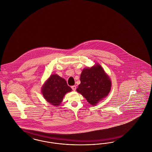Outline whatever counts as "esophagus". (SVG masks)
<instances>
[{"label": "esophagus", "mask_w": 152, "mask_h": 152, "mask_svg": "<svg viewBox=\"0 0 152 152\" xmlns=\"http://www.w3.org/2000/svg\"><path fill=\"white\" fill-rule=\"evenodd\" d=\"M71 88L72 89L73 91H76V87L75 86H73L71 87Z\"/></svg>", "instance_id": "esophagus-1"}]
</instances>
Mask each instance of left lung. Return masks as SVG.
I'll list each match as a JSON object with an SVG mask.
<instances>
[{"label":"left lung","instance_id":"left-lung-1","mask_svg":"<svg viewBox=\"0 0 152 152\" xmlns=\"http://www.w3.org/2000/svg\"><path fill=\"white\" fill-rule=\"evenodd\" d=\"M81 83L76 89L92 105H96L109 94L111 81L99 64L84 68L80 75Z\"/></svg>","mask_w":152,"mask_h":152}]
</instances>
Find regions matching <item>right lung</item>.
I'll return each mask as SVG.
<instances>
[{
	"mask_svg": "<svg viewBox=\"0 0 152 152\" xmlns=\"http://www.w3.org/2000/svg\"><path fill=\"white\" fill-rule=\"evenodd\" d=\"M72 91L67 85L65 79L56 74L50 76L44 83L42 92L46 101L54 106H58L67 92Z\"/></svg>",
	"mask_w": 152,
	"mask_h": 152,
	"instance_id": "obj_1",
	"label": "right lung"
}]
</instances>
